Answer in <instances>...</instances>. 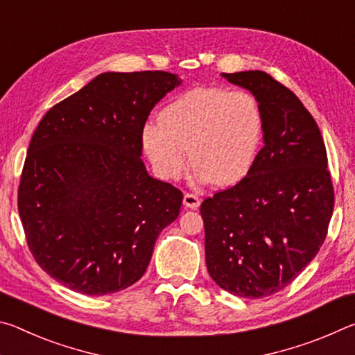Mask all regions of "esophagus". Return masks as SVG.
<instances>
[{"label": "esophagus", "mask_w": 355, "mask_h": 355, "mask_svg": "<svg viewBox=\"0 0 355 355\" xmlns=\"http://www.w3.org/2000/svg\"><path fill=\"white\" fill-rule=\"evenodd\" d=\"M200 199L197 196H194V194H188V192H186L184 194V197H183V205L186 207V208H191V209H196V208H199L200 207Z\"/></svg>", "instance_id": "obj_1"}]
</instances>
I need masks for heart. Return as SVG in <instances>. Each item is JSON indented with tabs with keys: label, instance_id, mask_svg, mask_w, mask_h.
<instances>
[{
	"label": "heart",
	"instance_id": "1",
	"mask_svg": "<svg viewBox=\"0 0 355 355\" xmlns=\"http://www.w3.org/2000/svg\"><path fill=\"white\" fill-rule=\"evenodd\" d=\"M161 123L142 128V148L163 180H177L194 163L196 183H238L250 171L263 136L254 95L224 87H197L172 100ZM190 152L188 153L187 150Z\"/></svg>",
	"mask_w": 355,
	"mask_h": 355
}]
</instances>
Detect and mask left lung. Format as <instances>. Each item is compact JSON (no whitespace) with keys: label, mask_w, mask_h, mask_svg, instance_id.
Wrapping results in <instances>:
<instances>
[{"label":"left lung","mask_w":355,"mask_h":355,"mask_svg":"<svg viewBox=\"0 0 355 355\" xmlns=\"http://www.w3.org/2000/svg\"><path fill=\"white\" fill-rule=\"evenodd\" d=\"M257 98L263 148L241 182L203 200L211 279L239 297L271 296L316 257L334 211L327 155L315 119L260 70L222 73Z\"/></svg>","instance_id":"left-lung-1"}]
</instances>
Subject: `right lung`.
Returning <instances> with one entry per match:
<instances>
[{"label":"right lung","mask_w":355,"mask_h":355,"mask_svg":"<svg viewBox=\"0 0 355 355\" xmlns=\"http://www.w3.org/2000/svg\"><path fill=\"white\" fill-rule=\"evenodd\" d=\"M182 84L169 71H106L53 106L29 144L19 213L35 261L103 296L139 280L183 194L141 159L150 111Z\"/></svg>","instance_id":"add662e5"}]
</instances>
